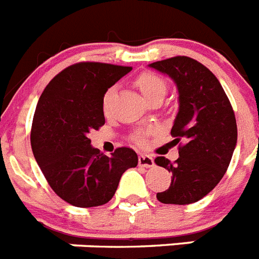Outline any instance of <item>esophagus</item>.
Returning a JSON list of instances; mask_svg holds the SVG:
<instances>
[{
	"label": "esophagus",
	"mask_w": 259,
	"mask_h": 259,
	"mask_svg": "<svg viewBox=\"0 0 259 259\" xmlns=\"http://www.w3.org/2000/svg\"><path fill=\"white\" fill-rule=\"evenodd\" d=\"M138 163L139 165H142V167H152L154 165V159H152V156H150V155H146V154H141L138 157Z\"/></svg>",
	"instance_id": "34e87169"
}]
</instances>
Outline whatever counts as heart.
I'll return each mask as SVG.
<instances>
[{"label": "heart", "instance_id": "obj_1", "mask_svg": "<svg viewBox=\"0 0 259 259\" xmlns=\"http://www.w3.org/2000/svg\"><path fill=\"white\" fill-rule=\"evenodd\" d=\"M136 84L147 100H150V99L156 95H165V92H167V82H165V79L154 73L141 74L136 79ZM113 87L105 92L104 100H103V108H104L105 112H107L108 105H109V102H111L112 96H113ZM147 133L148 132H145V130H139V132L134 133L133 134L134 142L138 143V145H145L146 138H147Z\"/></svg>", "mask_w": 259, "mask_h": 259}]
</instances>
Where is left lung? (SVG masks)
<instances>
[{"instance_id": "obj_1", "label": "left lung", "mask_w": 259, "mask_h": 259, "mask_svg": "<svg viewBox=\"0 0 259 259\" xmlns=\"http://www.w3.org/2000/svg\"><path fill=\"white\" fill-rule=\"evenodd\" d=\"M150 67L176 83L180 105L170 134L177 143L185 141L175 163L155 159L172 173L170 186L156 198L165 204L194 203L219 184L231 163L237 143L235 112L217 76L197 60L176 56Z\"/></svg>"}]
</instances>
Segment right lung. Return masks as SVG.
Listing matches in <instances>:
<instances>
[{"label":"right lung","mask_w":259,"mask_h":259,"mask_svg":"<svg viewBox=\"0 0 259 259\" xmlns=\"http://www.w3.org/2000/svg\"><path fill=\"white\" fill-rule=\"evenodd\" d=\"M130 70L78 62L58 73L39 99L31 129L33 156L53 192L75 207L111 201L122 173L138 164L132 148L118 147L107 156L89 138L105 123V92Z\"/></svg>","instance_id":"right-lung-1"}]
</instances>
